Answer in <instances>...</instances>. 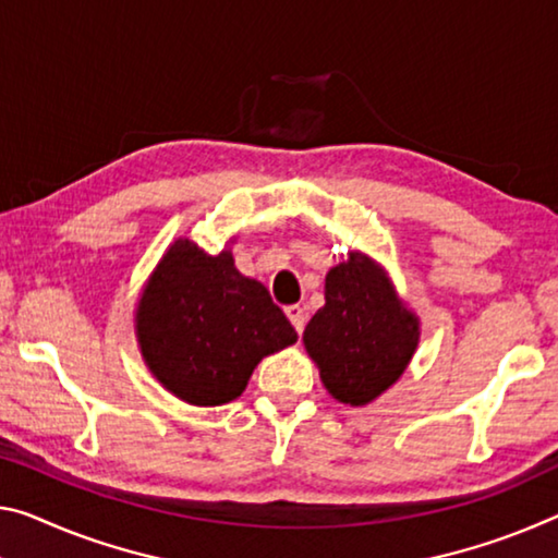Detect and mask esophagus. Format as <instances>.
I'll return each mask as SVG.
<instances>
[{
  "instance_id": "1",
  "label": "esophagus",
  "mask_w": 558,
  "mask_h": 558,
  "mask_svg": "<svg viewBox=\"0 0 558 558\" xmlns=\"http://www.w3.org/2000/svg\"><path fill=\"white\" fill-rule=\"evenodd\" d=\"M286 315L290 317V323H293V327H295L298 332H303V330H305V320H307L305 307H300V305H288V307H286Z\"/></svg>"
}]
</instances>
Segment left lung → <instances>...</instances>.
Segmentation results:
<instances>
[{"mask_svg": "<svg viewBox=\"0 0 558 558\" xmlns=\"http://www.w3.org/2000/svg\"><path fill=\"white\" fill-rule=\"evenodd\" d=\"M420 340V323L367 255L350 253L325 278V305L303 332L323 385L344 404H367L397 383Z\"/></svg>", "mask_w": 558, "mask_h": 558, "instance_id": "left-lung-1", "label": "left lung"}]
</instances>
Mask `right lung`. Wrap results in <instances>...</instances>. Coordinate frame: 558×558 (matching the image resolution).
Returning <instances> with one entry per match:
<instances>
[{
  "label": "right lung",
  "mask_w": 558,
  "mask_h": 558,
  "mask_svg": "<svg viewBox=\"0 0 558 558\" xmlns=\"http://www.w3.org/2000/svg\"><path fill=\"white\" fill-rule=\"evenodd\" d=\"M146 365L168 392L198 407L241 397L253 369L298 340L268 288L241 276L233 255L175 241L136 311Z\"/></svg>",
  "instance_id": "add662e5"
}]
</instances>
